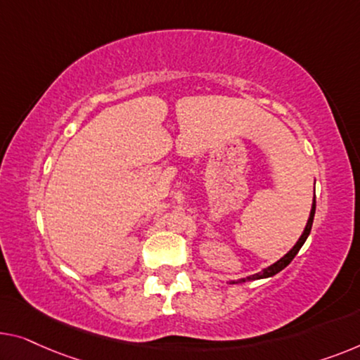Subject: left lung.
<instances>
[{
	"label": "left lung",
	"mask_w": 360,
	"mask_h": 360,
	"mask_svg": "<svg viewBox=\"0 0 360 360\" xmlns=\"http://www.w3.org/2000/svg\"><path fill=\"white\" fill-rule=\"evenodd\" d=\"M314 217H315V197H314V202H312V210H310L309 219H307V224H305V228H304V233H302V236H300V238H299L297 243L294 244V248H292L291 250H289L286 255L281 257L280 260L275 262V264H273V265H270V266L264 268V270L259 271V273H255V275H252V276H248V278H240V280H238V281H236V280H231V281H229V284H236V283H245V281H255V280H264V278H271V276H275L276 273H280L281 270H284V268H286L289 264H291L294 257L297 255V252L300 250V248H302L305 240H307L309 234H310V229H312Z\"/></svg>",
	"instance_id": "8db88e82"
}]
</instances>
